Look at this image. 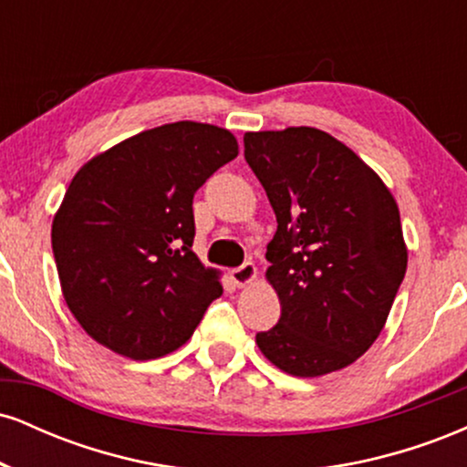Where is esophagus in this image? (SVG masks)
Returning <instances> with one entry per match:
<instances>
[{"label":"esophagus","instance_id":"esophagus-1","mask_svg":"<svg viewBox=\"0 0 467 467\" xmlns=\"http://www.w3.org/2000/svg\"><path fill=\"white\" fill-rule=\"evenodd\" d=\"M230 278H233L234 285H239V287L252 285V283L256 281V265L254 264H244L241 267H234V270L230 272Z\"/></svg>","mask_w":467,"mask_h":467}]
</instances>
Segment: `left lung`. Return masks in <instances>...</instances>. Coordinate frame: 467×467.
<instances>
[{
    "instance_id": "8db88e82",
    "label": "left lung",
    "mask_w": 467,
    "mask_h": 467,
    "mask_svg": "<svg viewBox=\"0 0 467 467\" xmlns=\"http://www.w3.org/2000/svg\"><path fill=\"white\" fill-rule=\"evenodd\" d=\"M244 144L278 223L265 278L281 318L256 345L296 378L340 371L378 340L404 281L398 202L371 166L314 127L248 131Z\"/></svg>"
}]
</instances>
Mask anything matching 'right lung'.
I'll use <instances>...</instances> for the list:
<instances>
[{
  "label": "right lung",
  "mask_w": 467,
  "mask_h": 467,
  "mask_svg": "<svg viewBox=\"0 0 467 467\" xmlns=\"http://www.w3.org/2000/svg\"><path fill=\"white\" fill-rule=\"evenodd\" d=\"M222 127H155L85 162L52 222L69 312L99 345L131 360L180 349L215 298L219 272L192 252V195L237 158Z\"/></svg>",
  "instance_id": "add662e5"
}]
</instances>
